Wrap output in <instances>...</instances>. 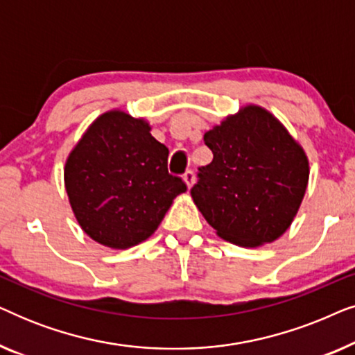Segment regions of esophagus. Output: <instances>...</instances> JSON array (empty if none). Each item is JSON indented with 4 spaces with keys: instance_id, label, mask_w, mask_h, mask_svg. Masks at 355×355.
<instances>
[{
    "instance_id": "esophagus-1",
    "label": "esophagus",
    "mask_w": 355,
    "mask_h": 355,
    "mask_svg": "<svg viewBox=\"0 0 355 355\" xmlns=\"http://www.w3.org/2000/svg\"><path fill=\"white\" fill-rule=\"evenodd\" d=\"M182 179H184V182H186L187 189H191L193 186V181H196V176H193V173L189 169V171H186V174L182 176Z\"/></svg>"
}]
</instances>
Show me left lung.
Listing matches in <instances>:
<instances>
[{
	"label": "left lung",
	"instance_id": "left-lung-1",
	"mask_svg": "<svg viewBox=\"0 0 355 355\" xmlns=\"http://www.w3.org/2000/svg\"><path fill=\"white\" fill-rule=\"evenodd\" d=\"M213 162L191 189L216 234L259 247L284 234L309 184V159L270 111L247 105L203 135Z\"/></svg>",
	"mask_w": 355,
	"mask_h": 355
}]
</instances>
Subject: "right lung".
Returning a JSON list of instances; mask_svg holds the SVG:
<instances>
[{"label": "right lung", "mask_w": 355, "mask_h": 355, "mask_svg": "<svg viewBox=\"0 0 355 355\" xmlns=\"http://www.w3.org/2000/svg\"><path fill=\"white\" fill-rule=\"evenodd\" d=\"M150 124L121 110L89 125L64 166V186L82 231L110 249H129L157 231L174 198L186 192L168 173L169 150Z\"/></svg>", "instance_id": "obj_1"}]
</instances>
